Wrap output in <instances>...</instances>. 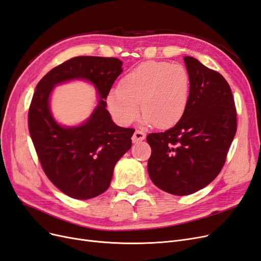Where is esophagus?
I'll return each mask as SVG.
<instances>
[{
    "instance_id": "34e87169",
    "label": "esophagus",
    "mask_w": 261,
    "mask_h": 261,
    "mask_svg": "<svg viewBox=\"0 0 261 261\" xmlns=\"http://www.w3.org/2000/svg\"><path fill=\"white\" fill-rule=\"evenodd\" d=\"M146 138V134L140 131V130H137L136 132H134L133 137H132V142L133 143H138V142H141V141H144Z\"/></svg>"
}]
</instances>
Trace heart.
<instances>
[{
    "label": "heart",
    "instance_id": "b5f03b06",
    "mask_svg": "<svg viewBox=\"0 0 261 261\" xmlns=\"http://www.w3.org/2000/svg\"><path fill=\"white\" fill-rule=\"evenodd\" d=\"M189 94L190 77L184 66L147 61L125 74L119 88L111 89L106 101L119 124H130L137 118L141 105L143 124L167 129L182 117Z\"/></svg>",
    "mask_w": 261,
    "mask_h": 261
}]
</instances>
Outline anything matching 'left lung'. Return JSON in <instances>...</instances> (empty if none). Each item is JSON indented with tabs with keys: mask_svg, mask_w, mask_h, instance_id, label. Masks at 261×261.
Here are the masks:
<instances>
[{
	"mask_svg": "<svg viewBox=\"0 0 261 261\" xmlns=\"http://www.w3.org/2000/svg\"><path fill=\"white\" fill-rule=\"evenodd\" d=\"M190 77L186 111L174 127L150 133L148 175L161 190L187 196L219 174L237 132V112L223 75L192 57L184 58Z\"/></svg>",
	"mask_w": 261,
	"mask_h": 261,
	"instance_id": "8db88e82",
	"label": "left lung"
}]
</instances>
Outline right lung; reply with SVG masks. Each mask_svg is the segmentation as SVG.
Instances as JSON below:
<instances>
[{"mask_svg":"<svg viewBox=\"0 0 261 261\" xmlns=\"http://www.w3.org/2000/svg\"><path fill=\"white\" fill-rule=\"evenodd\" d=\"M117 58L75 57L56 66L37 84L29 110V131L47 177L63 194L86 200L111 185L117 161L132 145L133 129L118 127L106 110V98L122 72ZM73 80L90 82L98 104L77 126H63L53 117L50 96L57 84Z\"/></svg>","mask_w":261,"mask_h":261,"instance_id":"right-lung-1","label":"right lung"}]
</instances>
